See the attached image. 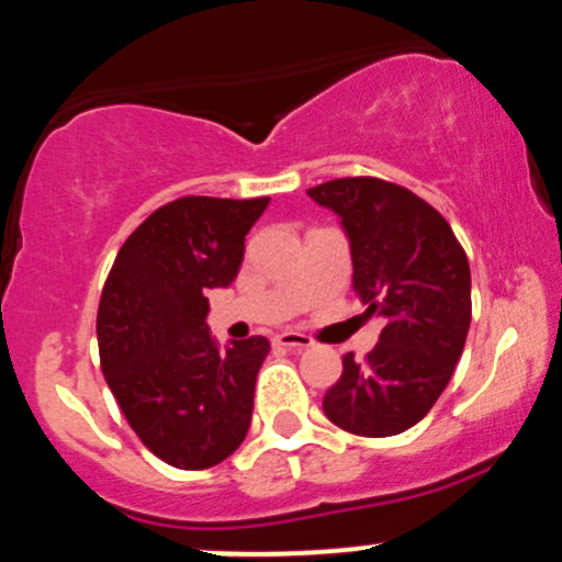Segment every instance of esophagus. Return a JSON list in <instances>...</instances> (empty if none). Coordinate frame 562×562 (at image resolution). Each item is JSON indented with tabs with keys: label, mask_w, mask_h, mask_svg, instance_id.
<instances>
[{
	"label": "esophagus",
	"mask_w": 562,
	"mask_h": 562,
	"mask_svg": "<svg viewBox=\"0 0 562 562\" xmlns=\"http://www.w3.org/2000/svg\"><path fill=\"white\" fill-rule=\"evenodd\" d=\"M273 346L292 348V351H303V348L313 346V340H311V335H303V331H281V335L273 337Z\"/></svg>",
	"instance_id": "1"
}]
</instances>
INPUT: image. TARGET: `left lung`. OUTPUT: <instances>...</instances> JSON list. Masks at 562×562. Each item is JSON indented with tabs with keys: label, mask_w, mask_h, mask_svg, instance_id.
<instances>
[{
	"label": "left lung",
	"mask_w": 562,
	"mask_h": 562,
	"mask_svg": "<svg viewBox=\"0 0 562 562\" xmlns=\"http://www.w3.org/2000/svg\"><path fill=\"white\" fill-rule=\"evenodd\" d=\"M307 195L342 220L356 294L370 316L385 318L364 361L342 356L324 413L342 431L394 437L426 418L463 353L472 322L467 251L448 220L407 187L346 177Z\"/></svg>",
	"instance_id": "obj_1"
}]
</instances>
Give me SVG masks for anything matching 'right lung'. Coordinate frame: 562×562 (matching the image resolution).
Segmentation results:
<instances>
[{"label":"right lung","instance_id":"add662e5","mask_svg":"<svg viewBox=\"0 0 562 562\" xmlns=\"http://www.w3.org/2000/svg\"><path fill=\"white\" fill-rule=\"evenodd\" d=\"M270 198L184 195L125 238L101 289L99 356L125 420L168 467H216L251 424L262 335L220 351L206 292L231 286Z\"/></svg>","mask_w":562,"mask_h":562}]
</instances>
